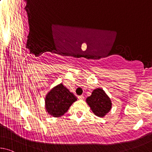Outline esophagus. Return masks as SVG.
<instances>
[{
    "instance_id": "34e87169",
    "label": "esophagus",
    "mask_w": 152,
    "mask_h": 152,
    "mask_svg": "<svg viewBox=\"0 0 152 152\" xmlns=\"http://www.w3.org/2000/svg\"><path fill=\"white\" fill-rule=\"evenodd\" d=\"M78 99L80 100H83L84 99V96L83 95H79V96H78Z\"/></svg>"
}]
</instances>
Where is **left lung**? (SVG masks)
I'll list each match as a JSON object with an SVG mask.
<instances>
[{"label":"left lung","mask_w":152,"mask_h":152,"mask_svg":"<svg viewBox=\"0 0 152 152\" xmlns=\"http://www.w3.org/2000/svg\"><path fill=\"white\" fill-rule=\"evenodd\" d=\"M86 102L93 113L99 118H103L112 107L110 98L102 88L94 89L91 96L86 99Z\"/></svg>","instance_id":"obj_1"}]
</instances>
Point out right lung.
Segmentation results:
<instances>
[{
    "label": "right lung",
    "mask_w": 152,
    "mask_h": 152,
    "mask_svg": "<svg viewBox=\"0 0 152 152\" xmlns=\"http://www.w3.org/2000/svg\"><path fill=\"white\" fill-rule=\"evenodd\" d=\"M77 100L73 94L62 83L57 85L47 94L45 97V110L54 118L63 115L73 103Z\"/></svg>",
    "instance_id": "1"
}]
</instances>
